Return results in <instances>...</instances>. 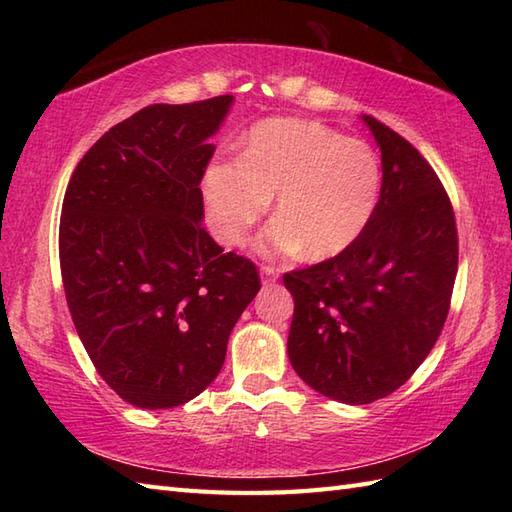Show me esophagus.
<instances>
[{"instance_id":"34e87169","label":"esophagus","mask_w":512,"mask_h":512,"mask_svg":"<svg viewBox=\"0 0 512 512\" xmlns=\"http://www.w3.org/2000/svg\"><path fill=\"white\" fill-rule=\"evenodd\" d=\"M279 273L273 268V266H262V279L266 281V284H273V281H277Z\"/></svg>"}]
</instances>
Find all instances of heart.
<instances>
[{"mask_svg":"<svg viewBox=\"0 0 512 512\" xmlns=\"http://www.w3.org/2000/svg\"><path fill=\"white\" fill-rule=\"evenodd\" d=\"M378 191L374 149L306 118L259 123L237 162L217 160L204 173L206 217L222 244H242L277 192V220L257 248L268 257L303 248L314 262L356 242L372 220Z\"/></svg>","mask_w":512,"mask_h":512,"instance_id":"heart-1","label":"heart"}]
</instances>
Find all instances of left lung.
Returning a JSON list of instances; mask_svg holds the SVG:
<instances>
[{
    "label": "left lung",
    "instance_id": "left-lung-1",
    "mask_svg": "<svg viewBox=\"0 0 512 512\" xmlns=\"http://www.w3.org/2000/svg\"><path fill=\"white\" fill-rule=\"evenodd\" d=\"M363 121L383 162L372 220L343 253L284 275L292 367L350 405L407 383L438 341L458 275V228L438 173L394 129Z\"/></svg>",
    "mask_w": 512,
    "mask_h": 512
}]
</instances>
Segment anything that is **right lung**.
<instances>
[{"label":"right lung","mask_w":512,"mask_h":512,"mask_svg":"<svg viewBox=\"0 0 512 512\" xmlns=\"http://www.w3.org/2000/svg\"><path fill=\"white\" fill-rule=\"evenodd\" d=\"M231 94L149 105L90 147L59 224L65 301L96 372L140 409L184 405L213 383L257 266L202 226L200 182Z\"/></svg>","instance_id":"obj_1"}]
</instances>
